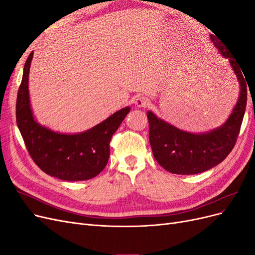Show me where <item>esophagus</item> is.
I'll return each mask as SVG.
<instances>
[{"instance_id":"esophagus-1","label":"esophagus","mask_w":255,"mask_h":255,"mask_svg":"<svg viewBox=\"0 0 255 255\" xmlns=\"http://www.w3.org/2000/svg\"><path fill=\"white\" fill-rule=\"evenodd\" d=\"M149 104V100L142 95H138L135 98V105L137 107H144Z\"/></svg>"}]
</instances>
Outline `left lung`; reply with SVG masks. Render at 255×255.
I'll list each match as a JSON object with an SVG mask.
<instances>
[{
	"mask_svg": "<svg viewBox=\"0 0 255 255\" xmlns=\"http://www.w3.org/2000/svg\"><path fill=\"white\" fill-rule=\"evenodd\" d=\"M220 55L229 60L239 84V97L232 113L222 126L210 132L190 133L148 112L149 139L153 155L167 171L197 174L220 164L234 148L247 105V79L232 53L214 35H210ZM244 75L243 76L242 74Z\"/></svg>",
	"mask_w": 255,
	"mask_h": 255,
	"instance_id": "obj_1",
	"label": "left lung"
}]
</instances>
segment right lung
<instances>
[{"mask_svg": "<svg viewBox=\"0 0 255 255\" xmlns=\"http://www.w3.org/2000/svg\"><path fill=\"white\" fill-rule=\"evenodd\" d=\"M34 53L27 57L18 90L16 118L26 149L43 172L59 180L86 181L97 176L110 158L112 136L125 120L130 107L114 113L85 132L65 134L37 122L30 107L28 75Z\"/></svg>", "mask_w": 255, "mask_h": 255, "instance_id": "1", "label": "right lung"}]
</instances>
